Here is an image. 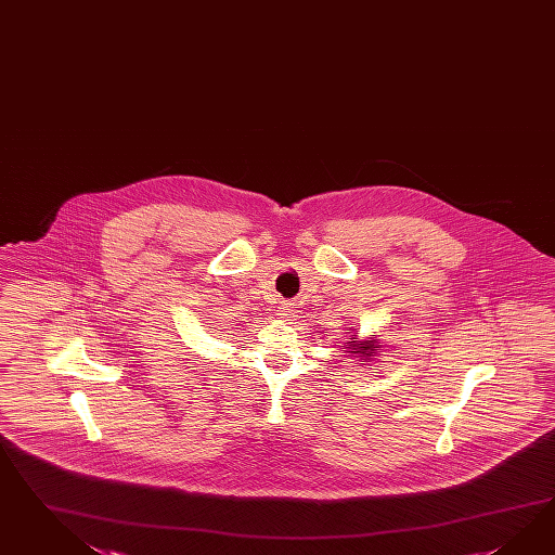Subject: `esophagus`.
<instances>
[{"label": "esophagus", "mask_w": 555, "mask_h": 555, "mask_svg": "<svg viewBox=\"0 0 555 555\" xmlns=\"http://www.w3.org/2000/svg\"><path fill=\"white\" fill-rule=\"evenodd\" d=\"M293 311H295V307H293V302H288V300H283V302L279 305V315L283 317V319H291Z\"/></svg>", "instance_id": "1"}]
</instances>
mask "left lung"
<instances>
[{
	"label": "left lung",
	"mask_w": 555,
	"mask_h": 555,
	"mask_svg": "<svg viewBox=\"0 0 555 555\" xmlns=\"http://www.w3.org/2000/svg\"><path fill=\"white\" fill-rule=\"evenodd\" d=\"M351 344H353V341H351ZM356 349H358V351H351V353H361V356H372V353H374L375 351V347L374 344H372V341H370V344H365V341H363V344H360V347H356Z\"/></svg>",
	"instance_id": "1"
}]
</instances>
